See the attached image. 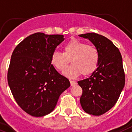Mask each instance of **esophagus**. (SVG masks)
Returning a JSON list of instances; mask_svg holds the SVG:
<instances>
[{
    "mask_svg": "<svg viewBox=\"0 0 132 132\" xmlns=\"http://www.w3.org/2000/svg\"><path fill=\"white\" fill-rule=\"evenodd\" d=\"M70 85H71V86H75V85H76L77 84L75 81H70Z\"/></svg>",
    "mask_w": 132,
    "mask_h": 132,
    "instance_id": "1",
    "label": "esophagus"
}]
</instances>
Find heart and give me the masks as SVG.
I'll return each instance as SVG.
<instances>
[{"mask_svg": "<svg viewBox=\"0 0 132 132\" xmlns=\"http://www.w3.org/2000/svg\"><path fill=\"white\" fill-rule=\"evenodd\" d=\"M70 59L72 65L63 72L64 76L75 78L81 74L89 75L96 71L99 65V51L95 46L72 38L64 46L63 53L55 51L52 53L51 62L57 70L62 71Z\"/></svg>", "mask_w": 132, "mask_h": 132, "instance_id": "1", "label": "heart"}]
</instances>
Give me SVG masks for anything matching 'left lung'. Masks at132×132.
Returning <instances> with one entry per match:
<instances>
[{
	"instance_id": "left-lung-1",
	"label": "left lung",
	"mask_w": 132,
	"mask_h": 132,
	"mask_svg": "<svg viewBox=\"0 0 132 132\" xmlns=\"http://www.w3.org/2000/svg\"><path fill=\"white\" fill-rule=\"evenodd\" d=\"M79 36L89 40L98 49L99 65L88 79L78 81L83 89L80 102L85 112L99 116L114 106L125 85V72L119 50L106 37L97 33Z\"/></svg>"
}]
</instances>
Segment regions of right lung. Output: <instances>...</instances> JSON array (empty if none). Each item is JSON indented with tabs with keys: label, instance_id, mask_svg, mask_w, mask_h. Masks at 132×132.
I'll use <instances>...</instances> for the list:
<instances>
[{
	"label": "right lung",
	"instance_id": "1",
	"mask_svg": "<svg viewBox=\"0 0 132 132\" xmlns=\"http://www.w3.org/2000/svg\"><path fill=\"white\" fill-rule=\"evenodd\" d=\"M64 40L63 35L36 32L18 44L11 55L9 86L16 102L31 116L52 112L61 94L70 86L51 62L52 53Z\"/></svg>",
	"mask_w": 132,
	"mask_h": 132
}]
</instances>
